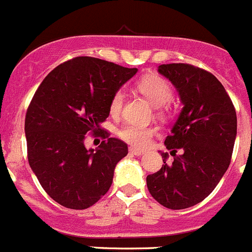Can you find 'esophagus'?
Masks as SVG:
<instances>
[{
    "mask_svg": "<svg viewBox=\"0 0 252 252\" xmlns=\"http://www.w3.org/2000/svg\"><path fill=\"white\" fill-rule=\"evenodd\" d=\"M130 152H131V154L136 155V156H141V155H144V154H145V151H142V150L135 149V147H131V149H130Z\"/></svg>",
    "mask_w": 252,
    "mask_h": 252,
    "instance_id": "obj_1",
    "label": "esophagus"
}]
</instances>
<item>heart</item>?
Listing matches in <instances>:
<instances>
[{
  "mask_svg": "<svg viewBox=\"0 0 252 252\" xmlns=\"http://www.w3.org/2000/svg\"><path fill=\"white\" fill-rule=\"evenodd\" d=\"M138 90L149 98L150 102L156 107L166 105L172 98V89L165 78L160 76H146L137 84ZM125 102V91L117 90L110 101V114L119 115ZM156 135V127L145 125L127 124L122 126L119 136L124 141L136 147H146L151 141L152 136Z\"/></svg>",
  "mask_w": 252,
  "mask_h": 252,
  "instance_id": "b5f03b06",
  "label": "heart"
}]
</instances>
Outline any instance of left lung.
Segmentation results:
<instances>
[{
    "label": "left lung",
    "instance_id": "1",
    "mask_svg": "<svg viewBox=\"0 0 252 252\" xmlns=\"http://www.w3.org/2000/svg\"><path fill=\"white\" fill-rule=\"evenodd\" d=\"M158 72L176 87L184 107L165 140L174 161L167 163L168 154L161 152L163 165L146 177L147 189L162 206L188 209L214 191L230 165L236 111L220 81L202 68L168 63Z\"/></svg>",
    "mask_w": 252,
    "mask_h": 252
}]
</instances>
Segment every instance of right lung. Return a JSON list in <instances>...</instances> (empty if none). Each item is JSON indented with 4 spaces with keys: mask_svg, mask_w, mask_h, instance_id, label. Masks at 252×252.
Instances as JSON below:
<instances>
[{
    "mask_svg": "<svg viewBox=\"0 0 252 252\" xmlns=\"http://www.w3.org/2000/svg\"><path fill=\"white\" fill-rule=\"evenodd\" d=\"M137 68L81 56L59 64L34 92L26 112L27 158L43 190L62 206L84 210L108 191L127 145L108 137L101 124L110 101ZM105 141L96 150L84 146L86 135Z\"/></svg>",
    "mask_w": 252,
    "mask_h": 252,
    "instance_id": "obj_1",
    "label": "right lung"
}]
</instances>
